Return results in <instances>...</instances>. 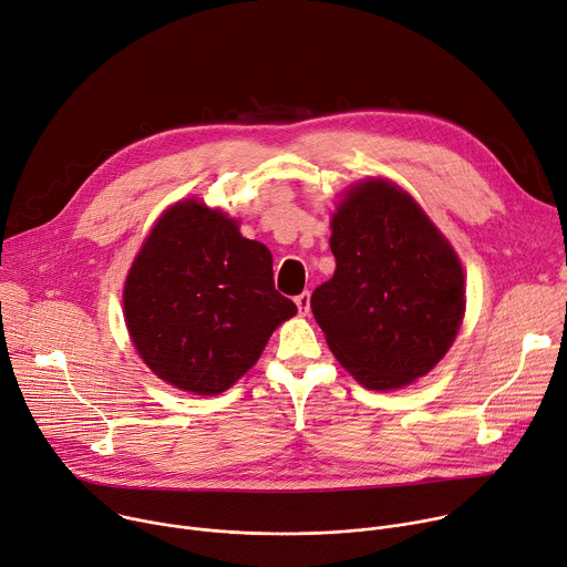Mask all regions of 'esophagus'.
Segmentation results:
<instances>
[{"label":"esophagus","mask_w":567,"mask_h":567,"mask_svg":"<svg viewBox=\"0 0 567 567\" xmlns=\"http://www.w3.org/2000/svg\"><path fill=\"white\" fill-rule=\"evenodd\" d=\"M293 300H296V307H298V312H300L302 317L310 315V293L302 291V293H298Z\"/></svg>","instance_id":"obj_1"}]
</instances>
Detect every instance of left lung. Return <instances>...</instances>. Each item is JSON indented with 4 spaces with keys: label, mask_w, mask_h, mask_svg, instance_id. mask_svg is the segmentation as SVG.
<instances>
[{
    "label": "left lung",
    "mask_w": 567,
    "mask_h": 567,
    "mask_svg": "<svg viewBox=\"0 0 567 567\" xmlns=\"http://www.w3.org/2000/svg\"><path fill=\"white\" fill-rule=\"evenodd\" d=\"M330 248L334 276L310 305L339 364L375 391L427 375L466 312L450 241L404 189L369 178L337 205Z\"/></svg>",
    "instance_id": "left-lung-1"
}]
</instances>
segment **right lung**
<instances>
[{"mask_svg": "<svg viewBox=\"0 0 567 567\" xmlns=\"http://www.w3.org/2000/svg\"><path fill=\"white\" fill-rule=\"evenodd\" d=\"M296 312L274 287L271 250L194 198L153 226L124 285V319L144 364L194 395L230 389Z\"/></svg>", "mask_w": 567, "mask_h": 567, "instance_id": "right-lung-1", "label": "right lung"}]
</instances>
